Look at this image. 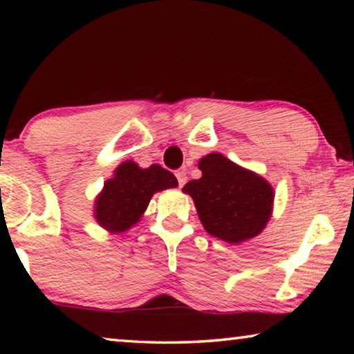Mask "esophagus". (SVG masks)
<instances>
[{
	"mask_svg": "<svg viewBox=\"0 0 354 354\" xmlns=\"http://www.w3.org/2000/svg\"><path fill=\"white\" fill-rule=\"evenodd\" d=\"M176 178H178V184H179V187H183V185L187 183V175H185V171L184 170H178L176 173Z\"/></svg>",
	"mask_w": 354,
	"mask_h": 354,
	"instance_id": "34e87169",
	"label": "esophagus"
}]
</instances>
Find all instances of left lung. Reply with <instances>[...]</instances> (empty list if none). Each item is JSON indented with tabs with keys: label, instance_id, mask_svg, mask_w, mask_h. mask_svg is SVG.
Returning <instances> with one entry per match:
<instances>
[{
	"label": "left lung",
	"instance_id": "left-lung-1",
	"mask_svg": "<svg viewBox=\"0 0 354 354\" xmlns=\"http://www.w3.org/2000/svg\"><path fill=\"white\" fill-rule=\"evenodd\" d=\"M200 179L183 187L192 196L209 234L237 245L259 236L273 212L274 192L261 175L209 153L198 160Z\"/></svg>",
	"mask_w": 354,
	"mask_h": 354
}]
</instances>
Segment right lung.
<instances>
[{
  "instance_id": "obj_1",
  "label": "right lung",
  "mask_w": 354,
  "mask_h": 354,
  "mask_svg": "<svg viewBox=\"0 0 354 354\" xmlns=\"http://www.w3.org/2000/svg\"><path fill=\"white\" fill-rule=\"evenodd\" d=\"M173 187H178L175 175L160 165L142 169L134 160H124L95 198L93 217L107 232H124L139 223L156 192Z\"/></svg>"
}]
</instances>
